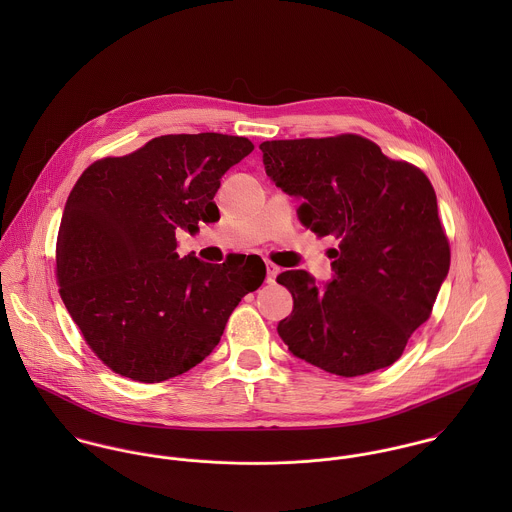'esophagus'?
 <instances>
[{
    "label": "esophagus",
    "instance_id": "34e87169",
    "mask_svg": "<svg viewBox=\"0 0 512 512\" xmlns=\"http://www.w3.org/2000/svg\"><path fill=\"white\" fill-rule=\"evenodd\" d=\"M278 272H280V268H278L276 264H272V262H266V282H268V284H274V282H276V276H278Z\"/></svg>",
    "mask_w": 512,
    "mask_h": 512
}]
</instances>
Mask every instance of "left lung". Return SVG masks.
<instances>
[{
    "mask_svg": "<svg viewBox=\"0 0 512 512\" xmlns=\"http://www.w3.org/2000/svg\"><path fill=\"white\" fill-rule=\"evenodd\" d=\"M268 177L303 199L299 220L331 248L335 278L305 270L276 282L293 295L278 333L295 357L337 376L396 363L430 319L449 272V240L426 173L357 134L260 144Z\"/></svg>",
    "mask_w": 512,
    "mask_h": 512,
    "instance_id": "8db88e82",
    "label": "left lung"
}]
</instances>
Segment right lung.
<instances>
[{"label":"right lung","mask_w":512,"mask_h":512,"mask_svg":"<svg viewBox=\"0 0 512 512\" xmlns=\"http://www.w3.org/2000/svg\"><path fill=\"white\" fill-rule=\"evenodd\" d=\"M254 144L224 134H169L88 165L57 236V284L92 353L126 378L163 382L219 345L246 293L262 286L260 256L207 264L175 252L177 228L219 220L220 177Z\"/></svg>","instance_id":"right-lung-1"}]
</instances>
